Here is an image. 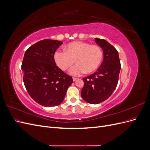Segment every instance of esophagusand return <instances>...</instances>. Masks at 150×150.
Masks as SVG:
<instances>
[{
  "instance_id": "esophagus-1",
  "label": "esophagus",
  "mask_w": 150,
  "mask_h": 150,
  "mask_svg": "<svg viewBox=\"0 0 150 150\" xmlns=\"http://www.w3.org/2000/svg\"><path fill=\"white\" fill-rule=\"evenodd\" d=\"M72 79H73V81H77V80H78V79H79V78H72Z\"/></svg>"
}]
</instances>
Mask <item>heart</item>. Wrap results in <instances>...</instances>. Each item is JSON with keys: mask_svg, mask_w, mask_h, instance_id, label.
<instances>
[{"mask_svg": "<svg viewBox=\"0 0 150 150\" xmlns=\"http://www.w3.org/2000/svg\"><path fill=\"white\" fill-rule=\"evenodd\" d=\"M54 58L57 66L64 71L73 67L76 61L78 65L70 72L74 76H79L85 72L91 74L96 71L102 62L103 52L98 45L74 41L66 45L65 52L56 51Z\"/></svg>", "mask_w": 150, "mask_h": 150, "instance_id": "1", "label": "heart"}]
</instances>
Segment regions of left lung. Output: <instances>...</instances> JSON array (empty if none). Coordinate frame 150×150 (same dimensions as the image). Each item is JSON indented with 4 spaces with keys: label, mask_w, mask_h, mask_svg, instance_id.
<instances>
[{
    "label": "left lung",
    "mask_w": 150,
    "mask_h": 150,
    "mask_svg": "<svg viewBox=\"0 0 150 150\" xmlns=\"http://www.w3.org/2000/svg\"><path fill=\"white\" fill-rule=\"evenodd\" d=\"M104 54L101 66L93 74L84 78L81 97L90 104H96L106 100L116 89L118 82L121 64L118 52L106 40L95 38Z\"/></svg>",
    "instance_id": "1"
}]
</instances>
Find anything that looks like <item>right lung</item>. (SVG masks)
<instances>
[{"label":"right lung","instance_id":"obj_1","mask_svg":"<svg viewBox=\"0 0 150 150\" xmlns=\"http://www.w3.org/2000/svg\"><path fill=\"white\" fill-rule=\"evenodd\" d=\"M62 44L56 40H40L26 50L22 62L25 87L30 97L43 106L60 104L73 82L54 61V54Z\"/></svg>","mask_w":150,"mask_h":150}]
</instances>
